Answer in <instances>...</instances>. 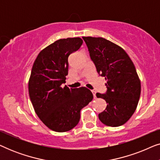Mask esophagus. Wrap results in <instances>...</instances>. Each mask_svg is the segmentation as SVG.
<instances>
[{"label":"esophagus","mask_w":160,"mask_h":160,"mask_svg":"<svg viewBox=\"0 0 160 160\" xmlns=\"http://www.w3.org/2000/svg\"><path fill=\"white\" fill-rule=\"evenodd\" d=\"M92 92L93 94V96H94V98H96V92L95 90H92Z\"/></svg>","instance_id":"34e87169"}]
</instances>
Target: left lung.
Instances as JSON below:
<instances>
[{
	"label": "left lung",
	"mask_w": 160,
	"mask_h": 160,
	"mask_svg": "<svg viewBox=\"0 0 160 160\" xmlns=\"http://www.w3.org/2000/svg\"><path fill=\"white\" fill-rule=\"evenodd\" d=\"M98 73L106 80V93L97 98L106 100L105 111L98 114L102 123L121 126L130 119L141 95V82L135 65L125 51L103 38L82 37Z\"/></svg>",
	"instance_id": "left-lung-1"
}]
</instances>
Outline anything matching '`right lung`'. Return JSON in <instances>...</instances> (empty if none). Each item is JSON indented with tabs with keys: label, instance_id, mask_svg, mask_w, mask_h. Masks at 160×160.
<instances>
[{
	"label": "right lung",
	"instance_id": "right-lung-1",
	"mask_svg": "<svg viewBox=\"0 0 160 160\" xmlns=\"http://www.w3.org/2000/svg\"><path fill=\"white\" fill-rule=\"evenodd\" d=\"M81 38L60 39L43 49L35 60L28 83L36 114L52 130L62 132L77 125L80 111L93 99L86 87H61L68 71V57L82 45Z\"/></svg>",
	"mask_w": 160,
	"mask_h": 160
}]
</instances>
